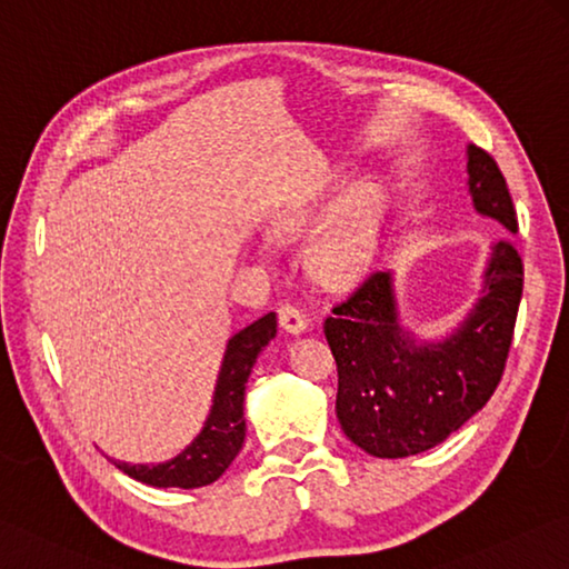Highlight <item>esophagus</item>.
<instances>
[{
    "instance_id": "1",
    "label": "esophagus",
    "mask_w": 569,
    "mask_h": 569,
    "mask_svg": "<svg viewBox=\"0 0 569 569\" xmlns=\"http://www.w3.org/2000/svg\"><path fill=\"white\" fill-rule=\"evenodd\" d=\"M277 317H279V327H282V330H287V332L300 335V332L307 330V317L302 315L300 307H295L290 302L279 305L277 307Z\"/></svg>"
}]
</instances>
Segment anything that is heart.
<instances>
[{"mask_svg": "<svg viewBox=\"0 0 569 569\" xmlns=\"http://www.w3.org/2000/svg\"><path fill=\"white\" fill-rule=\"evenodd\" d=\"M302 222V214L284 219L282 227ZM377 237V192L360 187L347 197L330 222L315 234L310 244V264L327 284H347L362 272Z\"/></svg>", "mask_w": 569, "mask_h": 569, "instance_id": "b5f03b06", "label": "heart"}]
</instances>
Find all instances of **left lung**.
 <instances>
[{
  "mask_svg": "<svg viewBox=\"0 0 569 569\" xmlns=\"http://www.w3.org/2000/svg\"><path fill=\"white\" fill-rule=\"evenodd\" d=\"M467 172L477 212L517 234V209L495 157L470 147ZM522 284V254L512 237H500L467 322L442 345L415 347L397 325L390 274H367L322 325L340 377L337 417L345 435L367 455L395 460L460 430L502 380Z\"/></svg>",
  "mask_w": 569,
  "mask_h": 569,
  "instance_id": "left-lung-1",
  "label": "left lung"
}]
</instances>
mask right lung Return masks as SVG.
I'll return each instance as SVG.
<instances>
[{
  "mask_svg": "<svg viewBox=\"0 0 569 569\" xmlns=\"http://www.w3.org/2000/svg\"><path fill=\"white\" fill-rule=\"evenodd\" d=\"M277 335V315L269 312L237 332L227 345L219 372L214 405L204 430L182 455L162 465L114 462L119 470L152 487H204L232 465L244 442V387L262 347Z\"/></svg>",
  "mask_w": 569,
  "mask_h": 569,
  "instance_id": "obj_1",
  "label": "right lung"
}]
</instances>
